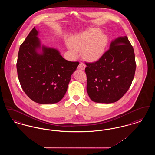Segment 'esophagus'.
<instances>
[{
    "label": "esophagus",
    "mask_w": 155,
    "mask_h": 155,
    "mask_svg": "<svg viewBox=\"0 0 155 155\" xmlns=\"http://www.w3.org/2000/svg\"><path fill=\"white\" fill-rule=\"evenodd\" d=\"M85 64L83 63H80V64H79L78 66V69H80V70H84L85 69Z\"/></svg>",
    "instance_id": "esophagus-1"
}]
</instances>
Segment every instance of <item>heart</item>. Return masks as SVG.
Here are the masks:
<instances>
[{"instance_id": "obj_1", "label": "heart", "mask_w": 155, "mask_h": 155, "mask_svg": "<svg viewBox=\"0 0 155 155\" xmlns=\"http://www.w3.org/2000/svg\"><path fill=\"white\" fill-rule=\"evenodd\" d=\"M108 38L98 28H89L73 38L69 49L74 56L77 51L82 50L84 58L89 61H95L100 59L105 52Z\"/></svg>"}]
</instances>
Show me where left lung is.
Masks as SVG:
<instances>
[{"mask_svg": "<svg viewBox=\"0 0 155 155\" xmlns=\"http://www.w3.org/2000/svg\"><path fill=\"white\" fill-rule=\"evenodd\" d=\"M85 64L87 91L96 103H114L121 99L130 88L136 69L133 46L126 36L112 41L97 61Z\"/></svg>", "mask_w": 155, "mask_h": 155, "instance_id": "left-lung-1", "label": "left lung"}]
</instances>
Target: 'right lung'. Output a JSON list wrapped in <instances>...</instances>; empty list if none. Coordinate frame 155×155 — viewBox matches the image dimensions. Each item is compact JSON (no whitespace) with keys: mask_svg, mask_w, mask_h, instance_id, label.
Segmentation results:
<instances>
[{"mask_svg":"<svg viewBox=\"0 0 155 155\" xmlns=\"http://www.w3.org/2000/svg\"><path fill=\"white\" fill-rule=\"evenodd\" d=\"M38 33L34 27L20 45L18 78L24 92L35 102L58 103L66 93L79 62L68 61L57 49L41 46Z\"/></svg>","mask_w":155,"mask_h":155,"instance_id":"1","label":"right lung"}]
</instances>
